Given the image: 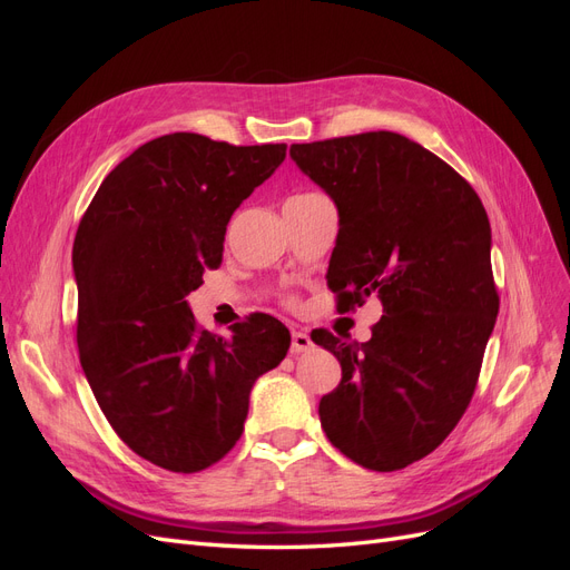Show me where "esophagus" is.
I'll use <instances>...</instances> for the list:
<instances>
[{"label":"esophagus","mask_w":570,"mask_h":570,"mask_svg":"<svg viewBox=\"0 0 570 570\" xmlns=\"http://www.w3.org/2000/svg\"><path fill=\"white\" fill-rule=\"evenodd\" d=\"M312 347H314V342H312V337H308V333L292 331V344H289L292 354H299V352H306V350H312Z\"/></svg>","instance_id":"1"}]
</instances>
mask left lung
Masks as SVG:
<instances>
[{
    "label": "left lung",
    "instance_id": "left-lung-1",
    "mask_svg": "<svg viewBox=\"0 0 570 570\" xmlns=\"http://www.w3.org/2000/svg\"><path fill=\"white\" fill-rule=\"evenodd\" d=\"M289 157L337 204V312L383 302L368 342L312 333L342 366L321 425L364 469H406L452 433L478 385L499 312L488 212L469 180L400 132L292 145Z\"/></svg>",
    "mask_w": 570,
    "mask_h": 570
}]
</instances>
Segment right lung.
I'll list each match as a JSON object with an SVG mask.
<instances>
[{
  "label": "right lung",
  "instance_id": "1",
  "mask_svg": "<svg viewBox=\"0 0 570 570\" xmlns=\"http://www.w3.org/2000/svg\"><path fill=\"white\" fill-rule=\"evenodd\" d=\"M287 145L235 147L197 132L137 147L99 185L73 243L78 356L99 409L130 450L199 473L245 430L249 390L281 364L289 331L268 314L199 327L185 297L220 264L233 212Z\"/></svg>",
  "mask_w": 570,
  "mask_h": 570
}]
</instances>
